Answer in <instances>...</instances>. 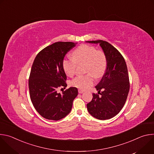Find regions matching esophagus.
<instances>
[{
	"label": "esophagus",
	"instance_id": "obj_1",
	"mask_svg": "<svg viewBox=\"0 0 154 154\" xmlns=\"http://www.w3.org/2000/svg\"><path fill=\"white\" fill-rule=\"evenodd\" d=\"M79 94H82L83 92H84V91L83 90H79Z\"/></svg>",
	"mask_w": 154,
	"mask_h": 154
}]
</instances>
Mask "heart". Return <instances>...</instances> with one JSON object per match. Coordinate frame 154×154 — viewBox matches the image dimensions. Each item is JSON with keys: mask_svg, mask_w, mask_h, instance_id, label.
I'll use <instances>...</instances> for the list:
<instances>
[{"mask_svg": "<svg viewBox=\"0 0 154 154\" xmlns=\"http://www.w3.org/2000/svg\"><path fill=\"white\" fill-rule=\"evenodd\" d=\"M73 57L66 58L63 61V68L66 75L72 77L76 71L77 64L86 63L85 75H78L71 82L72 86L80 90H87L94 84V77H102L106 69L107 60L105 53L93 46L83 45L72 53Z\"/></svg>", "mask_w": 154, "mask_h": 154, "instance_id": "b5f03b06", "label": "heart"}]
</instances>
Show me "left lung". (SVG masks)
<instances>
[{
  "label": "left lung",
  "mask_w": 154,
  "mask_h": 154,
  "mask_svg": "<svg viewBox=\"0 0 154 154\" xmlns=\"http://www.w3.org/2000/svg\"><path fill=\"white\" fill-rule=\"evenodd\" d=\"M86 42L99 44L107 60L105 72L96 86L98 93H93L92 100L87 103L88 111L98 119H111L121 110L129 92L126 63L121 54L109 42L103 40ZM101 90L103 91L100 92Z\"/></svg>",
  "instance_id": "left-lung-1"
}]
</instances>
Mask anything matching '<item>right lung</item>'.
<instances>
[{
  "label": "right lung",
  "instance_id": "add662e5",
  "mask_svg": "<svg viewBox=\"0 0 154 154\" xmlns=\"http://www.w3.org/2000/svg\"><path fill=\"white\" fill-rule=\"evenodd\" d=\"M77 44L56 42L41 50L34 60L29 80L30 96L36 110L47 119L58 121L66 116L78 95L75 87L62 94L57 92L58 88L67 86L63 61Z\"/></svg>",
  "mask_w": 154,
  "mask_h": 154
}]
</instances>
